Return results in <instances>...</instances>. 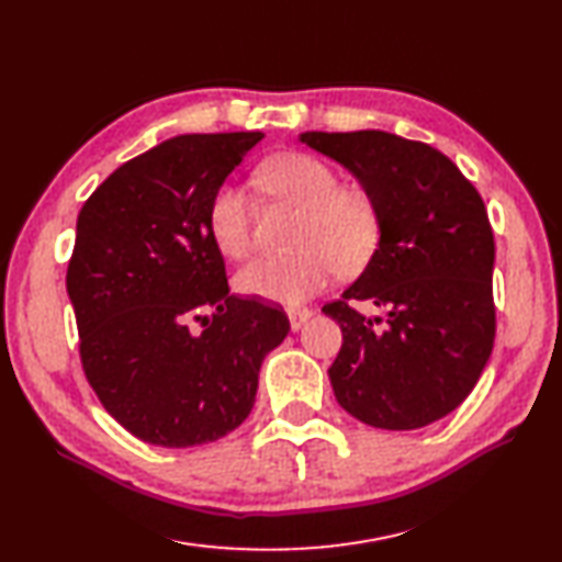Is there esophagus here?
I'll return each instance as SVG.
<instances>
[{
    "mask_svg": "<svg viewBox=\"0 0 562 562\" xmlns=\"http://www.w3.org/2000/svg\"><path fill=\"white\" fill-rule=\"evenodd\" d=\"M286 315H290V325H292V329H299L301 325H304V323L311 318L313 311H311V308H306V306H301V308H292V311L286 313Z\"/></svg>",
    "mask_w": 562,
    "mask_h": 562,
    "instance_id": "1",
    "label": "esophagus"
}]
</instances>
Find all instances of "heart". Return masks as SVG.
Masks as SVG:
<instances>
[{"label": "heart", "mask_w": 562, "mask_h": 562, "mask_svg": "<svg viewBox=\"0 0 562 562\" xmlns=\"http://www.w3.org/2000/svg\"><path fill=\"white\" fill-rule=\"evenodd\" d=\"M270 201L299 209L290 254L258 256L235 286L247 296L296 306L339 276H358L382 241V211L363 182H339L337 170L306 151H282L258 168ZM209 235L223 256L244 258L254 244V206L241 184L227 180L206 209Z\"/></svg>", "instance_id": "obj_1"}]
</instances>
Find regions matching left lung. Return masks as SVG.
<instances>
[{"label":"left lung","mask_w":562,"mask_h":562,"mask_svg":"<svg viewBox=\"0 0 562 562\" xmlns=\"http://www.w3.org/2000/svg\"><path fill=\"white\" fill-rule=\"evenodd\" d=\"M375 194L382 241L323 313L341 327L329 368L339 406L380 429H418L456 411L492 356L494 233L480 192L449 156L382 131L304 133ZM356 300L384 310L366 319Z\"/></svg>","instance_id":"1"}]
</instances>
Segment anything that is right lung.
I'll return each instance as SVG.
<instances>
[{"label": "right lung", "mask_w": 562, "mask_h": 562, "mask_svg": "<svg viewBox=\"0 0 562 562\" xmlns=\"http://www.w3.org/2000/svg\"><path fill=\"white\" fill-rule=\"evenodd\" d=\"M261 139H166L80 209L66 290L82 370L111 418L147 443L187 449L229 435L254 408L266 353L290 333L278 306L229 294L206 227L213 190Z\"/></svg>", "instance_id": "obj_1"}]
</instances>
